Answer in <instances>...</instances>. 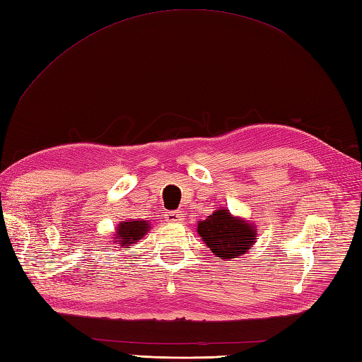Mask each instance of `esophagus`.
I'll list each match as a JSON object with an SVG mask.
<instances>
[{"instance_id":"obj_1","label":"esophagus","mask_w":362,"mask_h":362,"mask_svg":"<svg viewBox=\"0 0 362 362\" xmlns=\"http://www.w3.org/2000/svg\"><path fill=\"white\" fill-rule=\"evenodd\" d=\"M165 218L168 223H182L184 221V214L181 211H172L165 214Z\"/></svg>"}]
</instances>
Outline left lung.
<instances>
[{"label":"left lung","instance_id":"1","mask_svg":"<svg viewBox=\"0 0 362 362\" xmlns=\"http://www.w3.org/2000/svg\"><path fill=\"white\" fill-rule=\"evenodd\" d=\"M197 232L216 257L229 260L251 251L259 229L251 220L232 215L226 207H218L206 220L198 221Z\"/></svg>","mask_w":362,"mask_h":362}]
</instances>
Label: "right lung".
I'll return each mask as SVG.
<instances>
[{
  "label": "right lung",
  "instance_id": "add662e5",
  "mask_svg": "<svg viewBox=\"0 0 362 362\" xmlns=\"http://www.w3.org/2000/svg\"><path fill=\"white\" fill-rule=\"evenodd\" d=\"M150 230V223L146 220H127V221H120L117 224L116 234H113L115 242L117 243V246H134L139 240L148 234Z\"/></svg>",
  "mask_w": 362,
  "mask_h": 362
}]
</instances>
